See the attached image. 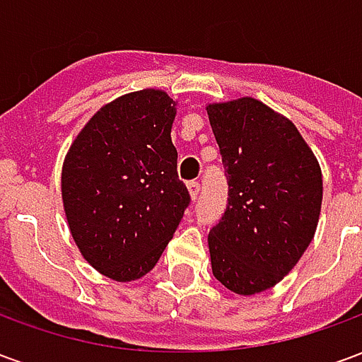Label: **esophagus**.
I'll return each instance as SVG.
<instances>
[{
	"label": "esophagus",
	"mask_w": 362,
	"mask_h": 362,
	"mask_svg": "<svg viewBox=\"0 0 362 362\" xmlns=\"http://www.w3.org/2000/svg\"><path fill=\"white\" fill-rule=\"evenodd\" d=\"M199 182L197 180H189L188 182V189H189V196H192V199H197V194H199Z\"/></svg>",
	"instance_id": "34e87169"
}]
</instances>
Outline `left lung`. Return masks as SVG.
Wrapping results in <instances>:
<instances>
[{"instance_id":"left-lung-1","label":"left lung","mask_w":362,"mask_h":362,"mask_svg":"<svg viewBox=\"0 0 362 362\" xmlns=\"http://www.w3.org/2000/svg\"><path fill=\"white\" fill-rule=\"evenodd\" d=\"M228 204L209 230L215 279L256 295L308 248L322 207V173L295 124L254 98L209 104Z\"/></svg>"}]
</instances>
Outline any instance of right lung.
I'll list each match as a JSON object with an SVG mask.
<instances>
[{
  "instance_id": "add662e5",
  "label": "right lung",
  "mask_w": 362,
  "mask_h": 362,
  "mask_svg": "<svg viewBox=\"0 0 362 362\" xmlns=\"http://www.w3.org/2000/svg\"><path fill=\"white\" fill-rule=\"evenodd\" d=\"M176 103L163 90L106 104L67 153L62 196L83 258L114 281L149 273L189 205L170 139Z\"/></svg>"
}]
</instances>
